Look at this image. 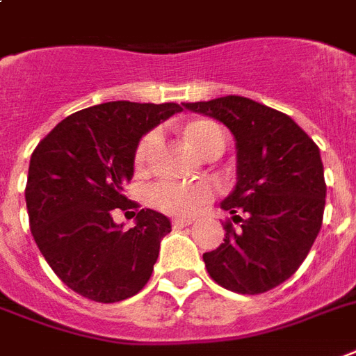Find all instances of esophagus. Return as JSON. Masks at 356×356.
Wrapping results in <instances>:
<instances>
[{"instance_id":"1","label":"esophagus","mask_w":356,"mask_h":356,"mask_svg":"<svg viewBox=\"0 0 356 356\" xmlns=\"http://www.w3.org/2000/svg\"><path fill=\"white\" fill-rule=\"evenodd\" d=\"M192 222H194L192 218H173L172 224L173 227H184V226H190Z\"/></svg>"}]
</instances>
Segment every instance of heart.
Instances as JSON below:
<instances>
[{
    "instance_id": "b5f03b06",
    "label": "heart",
    "mask_w": 356,
    "mask_h": 356,
    "mask_svg": "<svg viewBox=\"0 0 356 356\" xmlns=\"http://www.w3.org/2000/svg\"><path fill=\"white\" fill-rule=\"evenodd\" d=\"M184 136L200 153H205L213 143L224 142V132L211 121H192L186 124ZM154 132H149L140 140L134 151V168L143 170L147 164L149 153L153 147ZM213 197V186L207 181L197 183H175V181H160L147 188V202L154 209L168 214H192L202 209Z\"/></svg>"
}]
</instances>
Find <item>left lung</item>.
<instances>
[{"instance_id": "left-lung-1", "label": "left lung", "mask_w": 356, "mask_h": 356, "mask_svg": "<svg viewBox=\"0 0 356 356\" xmlns=\"http://www.w3.org/2000/svg\"><path fill=\"white\" fill-rule=\"evenodd\" d=\"M183 106L224 123L237 142V184L222 202L233 222H224V243L203 254L209 276L243 295L270 291L295 275L321 229L319 147L289 115L246 97Z\"/></svg>"}]
</instances>
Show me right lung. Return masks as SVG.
Returning a JSON list of instances; mask_svg holds the SVG:
<instances>
[{
    "label": "right lung",
    "instance_id": "1",
    "mask_svg": "<svg viewBox=\"0 0 356 356\" xmlns=\"http://www.w3.org/2000/svg\"><path fill=\"white\" fill-rule=\"evenodd\" d=\"M183 112L175 102L115 100L58 123L35 147L26 184L29 227L40 254L65 286L95 302H119L153 275L170 220L123 194L134 175V151L145 132ZM115 210L132 212L124 232Z\"/></svg>",
    "mask_w": 356,
    "mask_h": 356
}]
</instances>
